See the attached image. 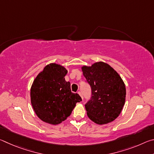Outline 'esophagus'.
Segmentation results:
<instances>
[{"label":"esophagus","instance_id":"34e87169","mask_svg":"<svg viewBox=\"0 0 154 154\" xmlns=\"http://www.w3.org/2000/svg\"><path fill=\"white\" fill-rule=\"evenodd\" d=\"M78 94H79L80 95V96L81 97H82V100L83 99V95H82V92H78Z\"/></svg>","mask_w":154,"mask_h":154}]
</instances>
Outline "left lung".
<instances>
[{
  "instance_id": "obj_1",
  "label": "left lung",
  "mask_w": 154,
  "mask_h": 154,
  "mask_svg": "<svg viewBox=\"0 0 154 154\" xmlns=\"http://www.w3.org/2000/svg\"><path fill=\"white\" fill-rule=\"evenodd\" d=\"M83 76L92 90V97L85 104L87 115L94 123L103 125L115 120L126 100V87L119 75L103 62L82 67Z\"/></svg>"
}]
</instances>
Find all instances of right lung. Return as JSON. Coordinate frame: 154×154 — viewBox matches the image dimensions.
Returning a JSON list of instances; mask_svg holds the SVG:
<instances>
[{
	"label": "right lung",
	"mask_w": 154,
	"mask_h": 154,
	"mask_svg": "<svg viewBox=\"0 0 154 154\" xmlns=\"http://www.w3.org/2000/svg\"><path fill=\"white\" fill-rule=\"evenodd\" d=\"M67 70L51 63L44 68L34 80L30 100L38 118L46 123L57 125L64 121L82 101L78 94L71 92V83L64 79Z\"/></svg>",
	"instance_id": "obj_1"
}]
</instances>
